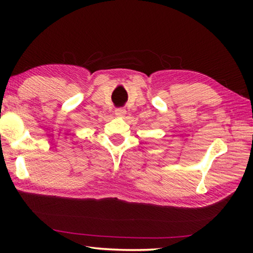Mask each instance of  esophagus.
Masks as SVG:
<instances>
[{"label":"esophagus","mask_w":253,"mask_h":253,"mask_svg":"<svg viewBox=\"0 0 253 253\" xmlns=\"http://www.w3.org/2000/svg\"><path fill=\"white\" fill-rule=\"evenodd\" d=\"M125 114H126V110L123 109V108H118V109L115 110V115H116L117 117H124V116H125Z\"/></svg>","instance_id":"1"}]
</instances>
